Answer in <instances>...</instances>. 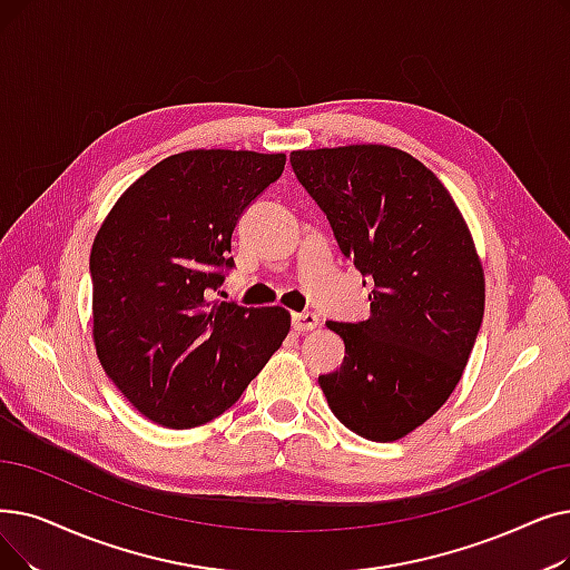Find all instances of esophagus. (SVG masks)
Masks as SVG:
<instances>
[{
    "instance_id": "1",
    "label": "esophagus",
    "mask_w": 570,
    "mask_h": 570,
    "mask_svg": "<svg viewBox=\"0 0 570 570\" xmlns=\"http://www.w3.org/2000/svg\"><path fill=\"white\" fill-rule=\"evenodd\" d=\"M291 326H293V331H298V333L314 331L318 326V316L314 312H298V314L291 316Z\"/></svg>"
}]
</instances>
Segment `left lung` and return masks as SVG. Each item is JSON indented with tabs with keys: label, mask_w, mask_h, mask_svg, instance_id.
<instances>
[{
	"label": "left lung",
	"mask_w": 570,
	"mask_h": 570,
	"mask_svg": "<svg viewBox=\"0 0 570 570\" xmlns=\"http://www.w3.org/2000/svg\"><path fill=\"white\" fill-rule=\"evenodd\" d=\"M291 165L370 286L367 318L326 321L344 361L321 391L356 435L399 440L450 399L475 346L484 275L473 237L448 188L399 148L293 151Z\"/></svg>",
	"instance_id": "1"
}]
</instances>
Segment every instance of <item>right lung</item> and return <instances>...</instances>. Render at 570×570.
I'll use <instances>...</instances> for the list:
<instances>
[{
	"mask_svg": "<svg viewBox=\"0 0 570 570\" xmlns=\"http://www.w3.org/2000/svg\"><path fill=\"white\" fill-rule=\"evenodd\" d=\"M284 165V154L220 148L169 156L122 193L95 237L97 356L160 426L193 429L233 407L291 328L282 307L212 301L235 267V226Z\"/></svg>",
	"mask_w": 570,
	"mask_h": 570,
	"instance_id": "obj_1",
	"label": "right lung"
}]
</instances>
